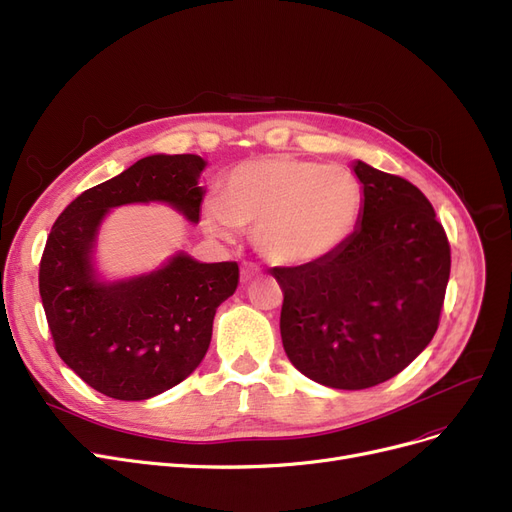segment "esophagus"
<instances>
[{"mask_svg": "<svg viewBox=\"0 0 512 512\" xmlns=\"http://www.w3.org/2000/svg\"><path fill=\"white\" fill-rule=\"evenodd\" d=\"M261 272H259V268L257 265H253V263H244L242 268H240V280H242V284H247V282H251L253 278H257Z\"/></svg>", "mask_w": 512, "mask_h": 512, "instance_id": "34e87169", "label": "esophagus"}]
</instances>
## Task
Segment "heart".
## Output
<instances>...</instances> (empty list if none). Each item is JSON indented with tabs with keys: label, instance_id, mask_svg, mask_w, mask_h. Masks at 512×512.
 Instances as JSON below:
<instances>
[{
	"label": "heart",
	"instance_id": "obj_1",
	"mask_svg": "<svg viewBox=\"0 0 512 512\" xmlns=\"http://www.w3.org/2000/svg\"><path fill=\"white\" fill-rule=\"evenodd\" d=\"M364 194L355 175L295 157L236 165L203 207L205 228L224 240L255 232L257 251L282 268L335 255L358 224Z\"/></svg>",
	"mask_w": 512,
	"mask_h": 512
}]
</instances>
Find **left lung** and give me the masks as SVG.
<instances>
[{"label": "left lung", "instance_id": "left-lung-1", "mask_svg": "<svg viewBox=\"0 0 512 512\" xmlns=\"http://www.w3.org/2000/svg\"><path fill=\"white\" fill-rule=\"evenodd\" d=\"M362 213L328 259L274 268L282 345L324 387L358 391L402 372L431 343L450 280V244L427 196L364 161Z\"/></svg>", "mask_w": 512, "mask_h": 512}]
</instances>
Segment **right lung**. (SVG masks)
Listing matches in <instances>:
<instances>
[{"label":"right lung","mask_w":512,"mask_h":512,"mask_svg":"<svg viewBox=\"0 0 512 512\" xmlns=\"http://www.w3.org/2000/svg\"><path fill=\"white\" fill-rule=\"evenodd\" d=\"M205 167L198 154H150L79 194L52 226L39 295L54 345L108 397L142 402L182 383L205 358L217 307L236 291L234 261L203 263L186 251L129 278L110 280L98 268V236L117 207L161 203L196 226Z\"/></svg>","instance_id":"add662e5"}]
</instances>
